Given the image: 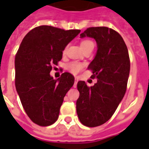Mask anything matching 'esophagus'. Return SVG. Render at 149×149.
Returning a JSON list of instances; mask_svg holds the SVG:
<instances>
[{"instance_id":"1","label":"esophagus","mask_w":149,"mask_h":149,"mask_svg":"<svg viewBox=\"0 0 149 149\" xmlns=\"http://www.w3.org/2000/svg\"><path fill=\"white\" fill-rule=\"evenodd\" d=\"M78 81H79V79H77V77L75 78V80H74V85H73V86H74L75 88L77 87V83H78Z\"/></svg>"}]
</instances>
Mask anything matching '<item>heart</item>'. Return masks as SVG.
Instances as JSON below:
<instances>
[{
	"mask_svg": "<svg viewBox=\"0 0 149 149\" xmlns=\"http://www.w3.org/2000/svg\"><path fill=\"white\" fill-rule=\"evenodd\" d=\"M80 45H81V48L83 49V50L86 49L87 48L93 47V46H94L93 42H91V41L90 40L82 41L81 43H80ZM84 67V64H82V63H77V62H72V63H70L68 64L67 66H66V69H67L70 72L74 73V74H77V73H78L79 71H81Z\"/></svg>",
	"mask_w": 149,
	"mask_h": 149,
	"instance_id": "1",
	"label": "heart"
}]
</instances>
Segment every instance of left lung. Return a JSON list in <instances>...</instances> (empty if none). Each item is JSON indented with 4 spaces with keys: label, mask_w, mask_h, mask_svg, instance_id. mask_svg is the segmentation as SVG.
<instances>
[{
    "label": "left lung",
    "mask_w": 149,
    "mask_h": 149,
    "mask_svg": "<svg viewBox=\"0 0 149 149\" xmlns=\"http://www.w3.org/2000/svg\"><path fill=\"white\" fill-rule=\"evenodd\" d=\"M94 38L97 50L89 64L92 78L97 82L89 87L79 81L77 113L80 122L97 127L107 122L118 108L126 92L130 72L128 50L120 34L107 27L89 28L80 38Z\"/></svg>",
    "instance_id": "1"
}]
</instances>
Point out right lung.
I'll return each instance as SVG.
<instances>
[{
	"mask_svg": "<svg viewBox=\"0 0 149 149\" xmlns=\"http://www.w3.org/2000/svg\"><path fill=\"white\" fill-rule=\"evenodd\" d=\"M79 32L42 25L29 31L20 45L15 60V87L24 111L38 125L56 122L64 97L74 84L70 72L54 79L50 71Z\"/></svg>",
	"mask_w": 149,
	"mask_h": 149,
	"instance_id": "1",
	"label": "right lung"
}]
</instances>
